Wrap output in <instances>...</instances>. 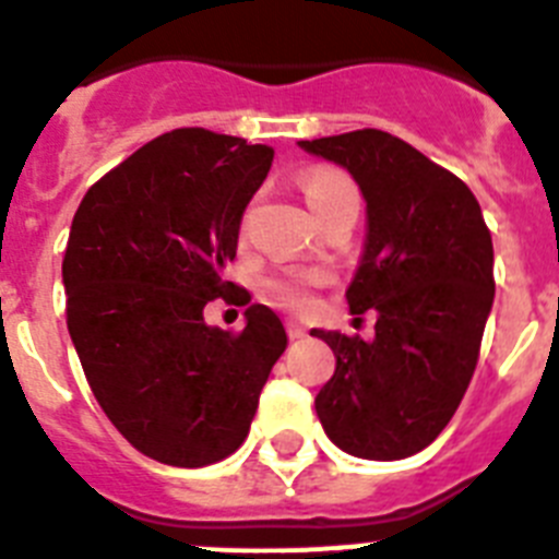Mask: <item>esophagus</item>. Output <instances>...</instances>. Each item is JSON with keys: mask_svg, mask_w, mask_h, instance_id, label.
<instances>
[{"mask_svg": "<svg viewBox=\"0 0 559 559\" xmlns=\"http://www.w3.org/2000/svg\"><path fill=\"white\" fill-rule=\"evenodd\" d=\"M305 335H308V330H305L302 324H299V322H288V338L290 341H299V338H305Z\"/></svg>", "mask_w": 559, "mask_h": 559, "instance_id": "esophagus-1", "label": "esophagus"}]
</instances>
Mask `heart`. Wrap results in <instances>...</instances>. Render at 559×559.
<instances>
[{"label": "heart", "mask_w": 559, "mask_h": 559, "mask_svg": "<svg viewBox=\"0 0 559 559\" xmlns=\"http://www.w3.org/2000/svg\"><path fill=\"white\" fill-rule=\"evenodd\" d=\"M305 201L310 210L319 215V221L328 218L330 212L338 210L347 201H358V187L349 176L338 170H310L302 179ZM330 283V271L305 269V271H283L265 280V294L276 305L288 310H308L313 305V290Z\"/></svg>", "instance_id": "obj_1"}]
</instances>
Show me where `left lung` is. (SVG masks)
Instances as JSON below:
<instances>
[{"instance_id":"obj_1","label":"left lung","mask_w":559,"mask_h":559,"mask_svg":"<svg viewBox=\"0 0 559 559\" xmlns=\"http://www.w3.org/2000/svg\"><path fill=\"white\" fill-rule=\"evenodd\" d=\"M347 167L367 199V249L347 290L374 338L324 333L333 378L316 414L341 451L406 459L442 433L476 372L496 296L492 237L471 187L378 128L299 142Z\"/></svg>"}]
</instances>
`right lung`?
I'll list each match as a JSON object with an SVG mask.
<instances>
[{
	"mask_svg": "<svg viewBox=\"0 0 559 559\" xmlns=\"http://www.w3.org/2000/svg\"><path fill=\"white\" fill-rule=\"evenodd\" d=\"M274 147L176 128L88 187L63 254L67 328L97 403L145 456L204 467L243 445L288 335L251 305L243 330L206 328L240 221Z\"/></svg>",
	"mask_w": 559,
	"mask_h": 559,
	"instance_id": "add662e5",
	"label": "right lung"
}]
</instances>
